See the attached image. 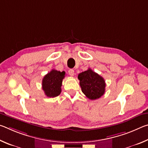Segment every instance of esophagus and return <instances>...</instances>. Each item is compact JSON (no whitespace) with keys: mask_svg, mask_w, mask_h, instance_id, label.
I'll return each instance as SVG.
<instances>
[{"mask_svg":"<svg viewBox=\"0 0 148 148\" xmlns=\"http://www.w3.org/2000/svg\"><path fill=\"white\" fill-rule=\"evenodd\" d=\"M69 74L71 75V76H74V71L73 69H69Z\"/></svg>","mask_w":148,"mask_h":148,"instance_id":"obj_1","label":"esophagus"}]
</instances>
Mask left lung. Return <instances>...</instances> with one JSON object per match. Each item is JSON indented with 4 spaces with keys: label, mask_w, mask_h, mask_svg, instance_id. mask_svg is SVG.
<instances>
[{
    "label": "left lung",
    "mask_w": 148,
    "mask_h": 148,
    "mask_svg": "<svg viewBox=\"0 0 148 148\" xmlns=\"http://www.w3.org/2000/svg\"><path fill=\"white\" fill-rule=\"evenodd\" d=\"M77 77L82 92L88 99L96 100L104 94L106 84L104 78L91 69L79 74Z\"/></svg>",
    "instance_id": "8db88e82"
}]
</instances>
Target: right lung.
<instances>
[{
  "mask_svg": "<svg viewBox=\"0 0 148 148\" xmlns=\"http://www.w3.org/2000/svg\"><path fill=\"white\" fill-rule=\"evenodd\" d=\"M65 72H60L53 69L47 73L42 79V89L47 97H56L61 92L62 79Z\"/></svg>",
  "mask_w": 148,
  "mask_h": 148,
  "instance_id": "obj_1",
  "label": "right lung"
}]
</instances>
